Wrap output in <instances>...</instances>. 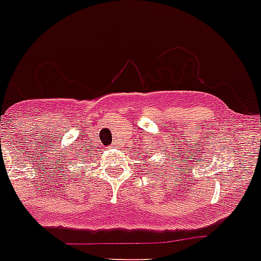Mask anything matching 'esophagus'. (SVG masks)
I'll use <instances>...</instances> for the list:
<instances>
[{
  "label": "esophagus",
  "mask_w": 261,
  "mask_h": 261,
  "mask_svg": "<svg viewBox=\"0 0 261 261\" xmlns=\"http://www.w3.org/2000/svg\"><path fill=\"white\" fill-rule=\"evenodd\" d=\"M113 146H115V145H112V146H111V148H113Z\"/></svg>",
  "instance_id": "1"
}]
</instances>
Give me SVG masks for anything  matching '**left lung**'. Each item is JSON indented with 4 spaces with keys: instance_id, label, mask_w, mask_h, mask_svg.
Listing matches in <instances>:
<instances>
[{
    "instance_id": "1",
    "label": "left lung",
    "mask_w": 261,
    "mask_h": 261,
    "mask_svg": "<svg viewBox=\"0 0 261 261\" xmlns=\"http://www.w3.org/2000/svg\"><path fill=\"white\" fill-rule=\"evenodd\" d=\"M142 154L145 155V158H146V157H152V154H150V153H148V152H145V153H142Z\"/></svg>"
}]
</instances>
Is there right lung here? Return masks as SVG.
I'll list each match as a JSON object with an SVG mask.
<instances>
[{"mask_svg": "<svg viewBox=\"0 0 261 261\" xmlns=\"http://www.w3.org/2000/svg\"><path fill=\"white\" fill-rule=\"evenodd\" d=\"M77 154H79V153H77Z\"/></svg>", "mask_w": 261, "mask_h": 261, "instance_id": "add662e5", "label": "right lung"}]
</instances>
